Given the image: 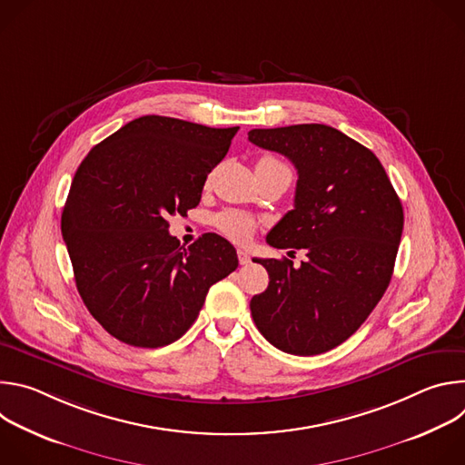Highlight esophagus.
Returning a JSON list of instances; mask_svg holds the SVG:
<instances>
[{"label": "esophagus", "mask_w": 465, "mask_h": 465, "mask_svg": "<svg viewBox=\"0 0 465 465\" xmlns=\"http://www.w3.org/2000/svg\"><path fill=\"white\" fill-rule=\"evenodd\" d=\"M237 257H239V262H241V264H248V262H250V255H248V252H244V250H237Z\"/></svg>", "instance_id": "1"}]
</instances>
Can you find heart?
Listing matches in <instances>:
<instances>
[{"instance_id":"heart-1","label":"heart","mask_w":465,"mask_h":465,"mask_svg":"<svg viewBox=\"0 0 465 465\" xmlns=\"http://www.w3.org/2000/svg\"><path fill=\"white\" fill-rule=\"evenodd\" d=\"M267 167H285L280 160L272 158V156H262L259 158L255 169H267ZM215 226L230 239L237 241V242H242L246 241L253 228H255V221L253 217H250L248 213H242V212H237V210H228V212H223L215 217Z\"/></svg>"}]
</instances>
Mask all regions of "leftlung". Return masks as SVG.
Returning <instances> with one entry per match:
<instances>
[{
    "instance_id": "1",
    "label": "left lung",
    "mask_w": 465,
    "mask_h": 465,
    "mask_svg": "<svg viewBox=\"0 0 465 465\" xmlns=\"http://www.w3.org/2000/svg\"><path fill=\"white\" fill-rule=\"evenodd\" d=\"M248 140L298 171L294 210L267 242L307 250L298 269L285 257L255 259L271 282L252 298V318L285 353L329 351L355 333L388 289L403 233L401 201L377 156L333 126L253 128Z\"/></svg>"
}]
</instances>
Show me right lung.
Instances as JSON below:
<instances>
[{
  "instance_id": "obj_1",
  "label": "right lung",
  "mask_w": 465,
  "mask_h": 465,
  "mask_svg": "<svg viewBox=\"0 0 465 465\" xmlns=\"http://www.w3.org/2000/svg\"><path fill=\"white\" fill-rule=\"evenodd\" d=\"M237 130L143 115L79 165L62 237L84 305L117 341L136 348L178 341L210 287L237 269V252L224 237L204 233L183 248L167 223L198 206Z\"/></svg>"
}]
</instances>
